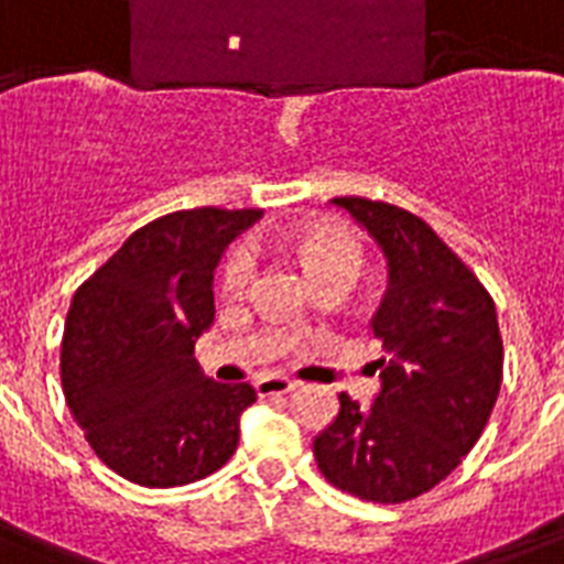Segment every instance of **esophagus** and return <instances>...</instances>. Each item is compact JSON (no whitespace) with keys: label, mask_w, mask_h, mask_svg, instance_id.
<instances>
[{"label":"esophagus","mask_w":564,"mask_h":564,"mask_svg":"<svg viewBox=\"0 0 564 564\" xmlns=\"http://www.w3.org/2000/svg\"><path fill=\"white\" fill-rule=\"evenodd\" d=\"M257 394L260 398H269V394H290L299 389V383L295 380H286V377H260L254 383Z\"/></svg>","instance_id":"34e87169"}]
</instances>
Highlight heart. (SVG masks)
Returning a JSON list of instances; mask_svg holds the SVG:
<instances>
[{
  "label": "heart",
  "instance_id": "heart-1",
  "mask_svg": "<svg viewBox=\"0 0 564 564\" xmlns=\"http://www.w3.org/2000/svg\"><path fill=\"white\" fill-rule=\"evenodd\" d=\"M292 254L299 257L301 265L307 269L313 281H327V278H357L362 265V248L351 230L330 221H313L304 225L295 234H290ZM254 274V257L248 248H234L225 263H221L219 283L228 295H242Z\"/></svg>",
  "mask_w": 564,
  "mask_h": 564
}]
</instances>
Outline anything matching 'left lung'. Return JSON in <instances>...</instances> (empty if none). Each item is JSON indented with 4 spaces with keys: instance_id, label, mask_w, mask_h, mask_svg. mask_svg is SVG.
<instances>
[{
    "instance_id": "1",
    "label": "left lung",
    "mask_w": 564,
    "mask_h": 564,
    "mask_svg": "<svg viewBox=\"0 0 564 564\" xmlns=\"http://www.w3.org/2000/svg\"><path fill=\"white\" fill-rule=\"evenodd\" d=\"M386 257L371 316L383 357L371 406L339 394V415L313 438L318 471L371 503H403L442 482L477 445L503 380L495 301L415 213L360 195L334 198Z\"/></svg>"
}]
</instances>
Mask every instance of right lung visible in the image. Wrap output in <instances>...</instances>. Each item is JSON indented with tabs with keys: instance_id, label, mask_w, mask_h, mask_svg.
<instances>
[{
	"instance_id": "add662e5",
	"label": "right lung",
	"mask_w": 564,
	"mask_h": 564,
	"mask_svg": "<svg viewBox=\"0 0 564 564\" xmlns=\"http://www.w3.org/2000/svg\"><path fill=\"white\" fill-rule=\"evenodd\" d=\"M263 210L195 207L149 221L78 286L61 345L73 419L101 463L145 489L202 480L228 463L248 383L198 369L213 325V272Z\"/></svg>"
}]
</instances>
